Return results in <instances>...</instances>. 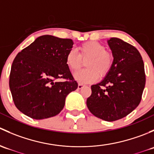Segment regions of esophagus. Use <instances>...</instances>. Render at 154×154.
<instances>
[{
    "instance_id": "obj_1",
    "label": "esophagus",
    "mask_w": 154,
    "mask_h": 154,
    "mask_svg": "<svg viewBox=\"0 0 154 154\" xmlns=\"http://www.w3.org/2000/svg\"><path fill=\"white\" fill-rule=\"evenodd\" d=\"M83 86H84V85L82 84V83H79V84H78V88H79V89H81V88H83Z\"/></svg>"
}]
</instances>
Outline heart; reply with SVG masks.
Masks as SVG:
<instances>
[{
	"instance_id": "obj_1",
	"label": "heart",
	"mask_w": 154,
	"mask_h": 154,
	"mask_svg": "<svg viewBox=\"0 0 154 154\" xmlns=\"http://www.w3.org/2000/svg\"><path fill=\"white\" fill-rule=\"evenodd\" d=\"M79 54L74 49L70 50L66 57V65L72 71H77L86 60V69L78 71L74 78L81 83H91L109 74L114 63V56L107 51L106 46L98 42L89 41L78 48Z\"/></svg>"
}]
</instances>
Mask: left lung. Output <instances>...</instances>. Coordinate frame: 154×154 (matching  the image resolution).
Here are the masks:
<instances>
[{"mask_svg":"<svg viewBox=\"0 0 154 154\" xmlns=\"http://www.w3.org/2000/svg\"><path fill=\"white\" fill-rule=\"evenodd\" d=\"M107 42L114 56L113 66L101 82L91 86L86 105L96 117L114 122L139 106L146 79L142 56L134 46L119 38Z\"/></svg>","mask_w":154,"mask_h":154,"instance_id":"obj_1","label":"left lung"}]
</instances>
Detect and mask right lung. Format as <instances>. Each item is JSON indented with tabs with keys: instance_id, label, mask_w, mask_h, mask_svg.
Listing matches in <instances>:
<instances>
[{
	"instance_id": "obj_1",
	"label": "right lung",
	"mask_w": 154,
	"mask_h": 154,
	"mask_svg": "<svg viewBox=\"0 0 154 154\" xmlns=\"http://www.w3.org/2000/svg\"><path fill=\"white\" fill-rule=\"evenodd\" d=\"M70 38L38 37L17 54L10 75L15 106L33 119L53 117L62 111L66 96L78 87L66 63L73 47ZM65 79L64 82H57Z\"/></svg>"
}]
</instances>
